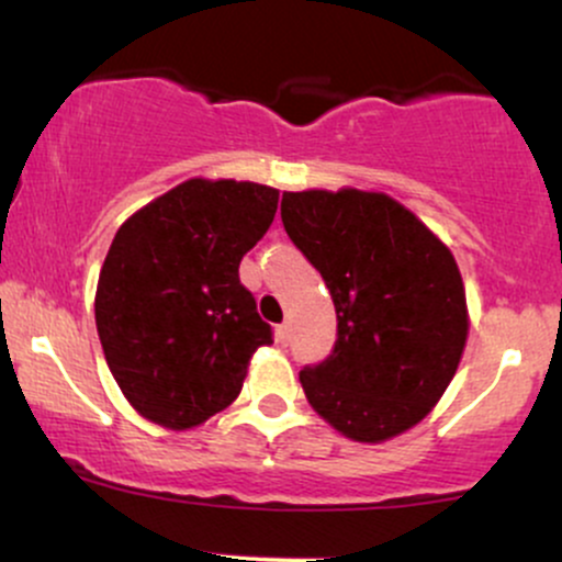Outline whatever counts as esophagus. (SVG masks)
Here are the masks:
<instances>
[{
  "mask_svg": "<svg viewBox=\"0 0 562 562\" xmlns=\"http://www.w3.org/2000/svg\"><path fill=\"white\" fill-rule=\"evenodd\" d=\"M288 341H291V325L288 323L277 325V344H282V347H285Z\"/></svg>",
  "mask_w": 562,
  "mask_h": 562,
  "instance_id": "1",
  "label": "esophagus"
}]
</instances>
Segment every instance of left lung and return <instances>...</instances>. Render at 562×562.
I'll return each instance as SVG.
<instances>
[{"label":"left lung","instance_id":"8db88e82","mask_svg":"<svg viewBox=\"0 0 562 562\" xmlns=\"http://www.w3.org/2000/svg\"><path fill=\"white\" fill-rule=\"evenodd\" d=\"M280 213L338 319L330 355L299 373L306 400L351 440L411 429L448 390L470 330L451 250L373 191H285Z\"/></svg>","mask_w":562,"mask_h":562}]
</instances>
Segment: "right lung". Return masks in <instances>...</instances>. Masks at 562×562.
<instances>
[{"instance_id": "obj_1", "label": "right lung", "mask_w": 562, "mask_h": 562, "mask_svg": "<svg viewBox=\"0 0 562 562\" xmlns=\"http://www.w3.org/2000/svg\"><path fill=\"white\" fill-rule=\"evenodd\" d=\"M280 191L191 178L131 215L95 293L109 371L144 418L168 429L207 422L243 390L271 325L239 282V261L274 221Z\"/></svg>"}]
</instances>
